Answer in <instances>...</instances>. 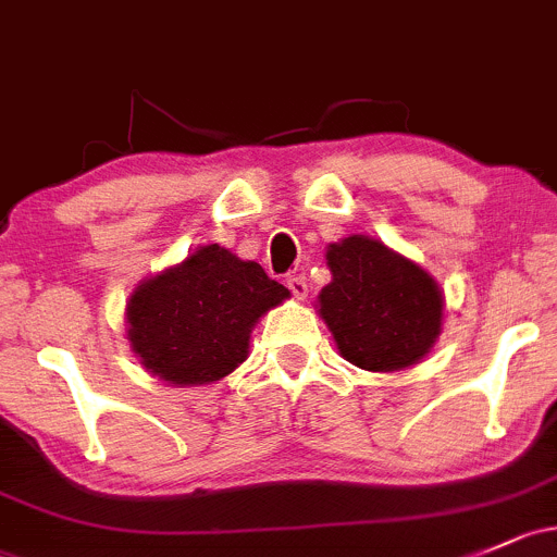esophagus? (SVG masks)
Returning a JSON list of instances; mask_svg holds the SVG:
<instances>
[{"label": "esophagus", "instance_id": "esophagus-1", "mask_svg": "<svg viewBox=\"0 0 557 557\" xmlns=\"http://www.w3.org/2000/svg\"><path fill=\"white\" fill-rule=\"evenodd\" d=\"M288 288H290V294H294L296 298H307V294H309L307 277H304V274H290V277H288Z\"/></svg>", "mask_w": 557, "mask_h": 557}]
</instances>
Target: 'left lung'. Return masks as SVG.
Instances as JSON below:
<instances>
[{
  "instance_id": "left-lung-1",
  "label": "left lung",
  "mask_w": 557,
  "mask_h": 557,
  "mask_svg": "<svg viewBox=\"0 0 557 557\" xmlns=\"http://www.w3.org/2000/svg\"><path fill=\"white\" fill-rule=\"evenodd\" d=\"M325 263L331 283L320 290L318 314L344 360L373 373L424 360L446 309L443 288L424 267L368 234L327 245Z\"/></svg>"
}]
</instances>
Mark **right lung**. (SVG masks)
<instances>
[{
	"instance_id": "add662e5",
	"label": "right lung",
	"mask_w": 557,
	"mask_h": 557,
	"mask_svg": "<svg viewBox=\"0 0 557 557\" xmlns=\"http://www.w3.org/2000/svg\"><path fill=\"white\" fill-rule=\"evenodd\" d=\"M290 298L219 243L140 280L127 298V342L140 366L171 386H205L248 360L250 333L269 309Z\"/></svg>"
}]
</instances>
